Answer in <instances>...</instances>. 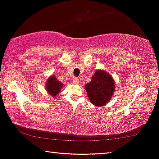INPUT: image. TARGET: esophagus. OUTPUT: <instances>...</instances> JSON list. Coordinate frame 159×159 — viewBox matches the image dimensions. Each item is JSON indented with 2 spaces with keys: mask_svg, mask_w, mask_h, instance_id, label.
I'll return each mask as SVG.
<instances>
[{
  "mask_svg": "<svg viewBox=\"0 0 159 159\" xmlns=\"http://www.w3.org/2000/svg\"><path fill=\"white\" fill-rule=\"evenodd\" d=\"M79 80H78L77 77H74L73 80H72V83L75 84H79Z\"/></svg>",
  "mask_w": 159,
  "mask_h": 159,
  "instance_id": "obj_1",
  "label": "esophagus"
}]
</instances>
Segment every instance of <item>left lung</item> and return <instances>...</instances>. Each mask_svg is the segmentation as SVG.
<instances>
[{
  "mask_svg": "<svg viewBox=\"0 0 159 159\" xmlns=\"http://www.w3.org/2000/svg\"><path fill=\"white\" fill-rule=\"evenodd\" d=\"M115 84L111 76L106 71L97 70L91 81L85 84L88 96L93 105H105L111 100L114 92Z\"/></svg>",
  "mask_w": 159,
  "mask_h": 159,
  "instance_id": "obj_1",
  "label": "left lung"
}]
</instances>
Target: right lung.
Masks as SVG:
<instances>
[{
	"label": "right lung",
	"mask_w": 159,
	"mask_h": 159,
	"mask_svg": "<svg viewBox=\"0 0 159 159\" xmlns=\"http://www.w3.org/2000/svg\"><path fill=\"white\" fill-rule=\"evenodd\" d=\"M62 86L63 84L61 82H58L54 76H51L48 80L45 88H46L48 93L51 95H52V96L54 97L58 94V93L61 90Z\"/></svg>",
	"instance_id": "1"
}]
</instances>
